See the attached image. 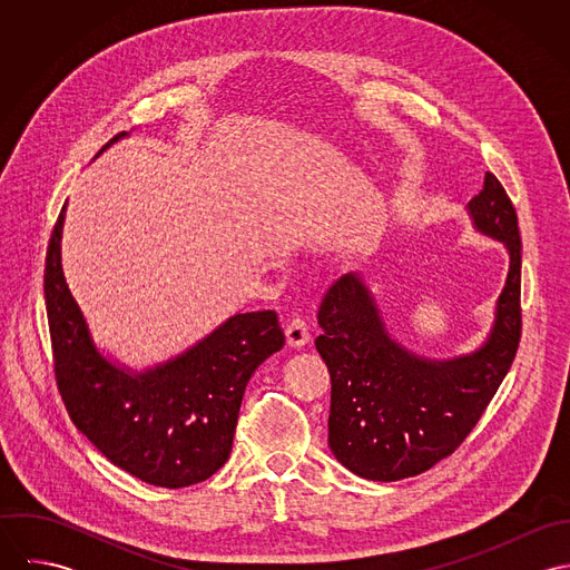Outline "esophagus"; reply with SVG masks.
I'll list each match as a JSON object with an SVG mask.
<instances>
[{"label":"esophagus","mask_w":570,"mask_h":570,"mask_svg":"<svg viewBox=\"0 0 570 570\" xmlns=\"http://www.w3.org/2000/svg\"><path fill=\"white\" fill-rule=\"evenodd\" d=\"M285 337L289 346H305L312 337V328L303 321V318H292L285 326Z\"/></svg>","instance_id":"obj_1"}]
</instances>
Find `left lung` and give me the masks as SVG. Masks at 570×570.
<instances>
[{
	"instance_id": "obj_1",
	"label": "left lung",
	"mask_w": 570,
	"mask_h": 570,
	"mask_svg": "<svg viewBox=\"0 0 570 570\" xmlns=\"http://www.w3.org/2000/svg\"><path fill=\"white\" fill-rule=\"evenodd\" d=\"M476 233L504 245L509 272L493 325L472 353L432 360L400 344L357 272L321 303L316 348L331 375L328 448L353 474L402 481L450 456L479 423L518 351L522 244L511 199L495 175L468 204Z\"/></svg>"
}]
</instances>
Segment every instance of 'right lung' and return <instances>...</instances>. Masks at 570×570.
I'll use <instances>...</instances> for the list:
<instances>
[{
    "instance_id": "obj_1",
    "label": "right lung",
    "mask_w": 570,
    "mask_h": 570,
    "mask_svg": "<svg viewBox=\"0 0 570 570\" xmlns=\"http://www.w3.org/2000/svg\"><path fill=\"white\" fill-rule=\"evenodd\" d=\"M63 222L66 206L48 245L43 292L70 419L116 468L149 485L179 489L210 479L230 456L252 373L285 344L276 314H237L166 362L127 368L98 351L66 283Z\"/></svg>"
}]
</instances>
